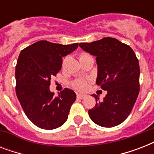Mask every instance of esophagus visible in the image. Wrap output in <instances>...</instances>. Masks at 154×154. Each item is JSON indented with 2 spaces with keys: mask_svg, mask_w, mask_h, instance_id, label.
Segmentation results:
<instances>
[{
  "mask_svg": "<svg viewBox=\"0 0 154 154\" xmlns=\"http://www.w3.org/2000/svg\"><path fill=\"white\" fill-rule=\"evenodd\" d=\"M77 98H79V99H84L85 97V94H78L77 95Z\"/></svg>",
  "mask_w": 154,
  "mask_h": 154,
  "instance_id": "esophagus-1",
  "label": "esophagus"
}]
</instances>
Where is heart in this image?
<instances>
[{
	"instance_id": "1",
	"label": "heart",
	"mask_w": 154,
	"mask_h": 154,
	"mask_svg": "<svg viewBox=\"0 0 154 154\" xmlns=\"http://www.w3.org/2000/svg\"><path fill=\"white\" fill-rule=\"evenodd\" d=\"M88 56L89 55L87 54V53H82L80 55V58L85 57H88ZM72 86L75 89H77V90L82 91V90H85L87 88V86H88V82H87V81H85L84 79H77L72 82Z\"/></svg>"
}]
</instances>
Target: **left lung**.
Masks as SVG:
<instances>
[{
    "mask_svg": "<svg viewBox=\"0 0 154 154\" xmlns=\"http://www.w3.org/2000/svg\"><path fill=\"white\" fill-rule=\"evenodd\" d=\"M83 50L96 57L97 85L107 94L89 110L94 123L110 128L124 122L131 112L140 90V67L136 54L127 45L112 37L91 43H80Z\"/></svg>",
    "mask_w": 154,
    "mask_h": 154,
    "instance_id": "1",
    "label": "left lung"
}]
</instances>
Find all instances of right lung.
Masks as SVG:
<instances>
[{
	"label": "right lung",
	"mask_w": 154,
	"mask_h": 154,
	"mask_svg": "<svg viewBox=\"0 0 154 154\" xmlns=\"http://www.w3.org/2000/svg\"><path fill=\"white\" fill-rule=\"evenodd\" d=\"M78 43L60 45L40 41L20 52L16 65V94L31 122L43 129H54L68 119L76 94L65 89L57 97L49 90L50 81L61 69L63 57Z\"/></svg>",
	"instance_id": "1"
}]
</instances>
